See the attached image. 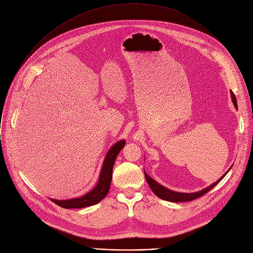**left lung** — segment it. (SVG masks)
<instances>
[{
    "instance_id": "left-lung-1",
    "label": "left lung",
    "mask_w": 253,
    "mask_h": 253,
    "mask_svg": "<svg viewBox=\"0 0 253 253\" xmlns=\"http://www.w3.org/2000/svg\"><path fill=\"white\" fill-rule=\"evenodd\" d=\"M230 94H231V99H232V102L235 106V108H237V102H236V98H235V95L233 94L232 91H230ZM230 170V168L228 169V171ZM227 171V172H228ZM224 173V175H222L217 181L214 182L213 184H211L210 186L200 190V191H197V192H194V193H182V192H176V191H173V190H170L164 186H162L161 184H159L158 182H156L154 179H152L145 171H144V174H145V178L147 180V183L148 185L150 186L151 190L153 191V193L155 195H157L159 198L163 199V200H166V201H170V202H186V201H191V200H194L204 194H206L209 190H211L214 186L217 185L221 180L223 179V177L227 174Z\"/></svg>"
}]
</instances>
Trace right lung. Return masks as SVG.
I'll use <instances>...</instances> for the list:
<instances>
[{"mask_svg":"<svg viewBox=\"0 0 253 253\" xmlns=\"http://www.w3.org/2000/svg\"><path fill=\"white\" fill-rule=\"evenodd\" d=\"M125 144H126L125 140H120L116 142L110 148V150L107 152V155L104 159V163L101 169L98 183L91 191H89L88 193H86L85 195L79 198H71L67 200H57V199H51V198L50 199L57 205L67 209L84 208V207L92 206L99 203L102 199H104V197L108 194V192H109L111 180H112L113 166H114L117 155L123 149Z\"/></svg>","mask_w":253,"mask_h":253,"instance_id":"add662e5","label":"right lung"}]
</instances>
